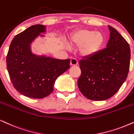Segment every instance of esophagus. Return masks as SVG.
<instances>
[{
  "instance_id": "34e87169",
  "label": "esophagus",
  "mask_w": 134,
  "mask_h": 134,
  "mask_svg": "<svg viewBox=\"0 0 134 134\" xmlns=\"http://www.w3.org/2000/svg\"><path fill=\"white\" fill-rule=\"evenodd\" d=\"M77 63H78L77 61L75 58H72L70 61V65L71 66H76L77 65Z\"/></svg>"
}]
</instances>
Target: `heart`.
<instances>
[{"label":"heart","instance_id":"obj_1","mask_svg":"<svg viewBox=\"0 0 134 134\" xmlns=\"http://www.w3.org/2000/svg\"><path fill=\"white\" fill-rule=\"evenodd\" d=\"M71 42L81 47V53L83 56L91 57L96 55L103 48L105 42V36L100 32L89 29H81L74 33Z\"/></svg>","mask_w":134,"mask_h":134}]
</instances>
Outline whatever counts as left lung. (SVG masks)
Masks as SVG:
<instances>
[{"mask_svg":"<svg viewBox=\"0 0 134 134\" xmlns=\"http://www.w3.org/2000/svg\"><path fill=\"white\" fill-rule=\"evenodd\" d=\"M110 37L107 47L79 62L81 75L77 86L82 94L92 100H105L117 92L127 77L131 49L126 39L108 26Z\"/></svg>","mask_w":134,"mask_h":134,"instance_id":"8db88e82","label":"left lung"}]
</instances>
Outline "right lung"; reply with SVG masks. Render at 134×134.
Returning a JSON list of instances; mask_svg holds the SVG:
<instances>
[{
	"instance_id": "1",
	"label": "right lung",
	"mask_w": 134,
	"mask_h": 134,
	"mask_svg": "<svg viewBox=\"0 0 134 134\" xmlns=\"http://www.w3.org/2000/svg\"><path fill=\"white\" fill-rule=\"evenodd\" d=\"M44 31V25H36L19 33L12 40L7 55V67L14 88L30 98L49 95L57 78L70 68L69 59L39 57L31 53V42Z\"/></svg>"
}]
</instances>
